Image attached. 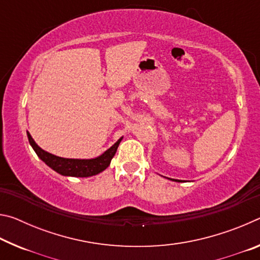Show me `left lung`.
I'll return each instance as SVG.
<instances>
[{
  "label": "left lung",
  "mask_w": 260,
  "mask_h": 260,
  "mask_svg": "<svg viewBox=\"0 0 260 260\" xmlns=\"http://www.w3.org/2000/svg\"><path fill=\"white\" fill-rule=\"evenodd\" d=\"M171 180H173V179H171ZM173 181H178V182H181V180H173Z\"/></svg>",
  "instance_id": "obj_1"
}]
</instances>
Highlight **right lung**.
<instances>
[{"mask_svg":"<svg viewBox=\"0 0 260 260\" xmlns=\"http://www.w3.org/2000/svg\"><path fill=\"white\" fill-rule=\"evenodd\" d=\"M27 138L29 144L34 149V151L37 152L39 158L42 161H45L48 166L51 167L57 173L65 175V177L77 178L91 177V175L99 174L107 169L110 165V162H111L113 156L116 155L118 146H119L120 141L122 140V138L118 140L103 155L93 158V159H72V158H63L51 155V153L45 151L35 143V141L32 139V136H30L28 132Z\"/></svg>","mask_w":260,"mask_h":260,"instance_id":"right-lung-1","label":"right lung"}]
</instances>
